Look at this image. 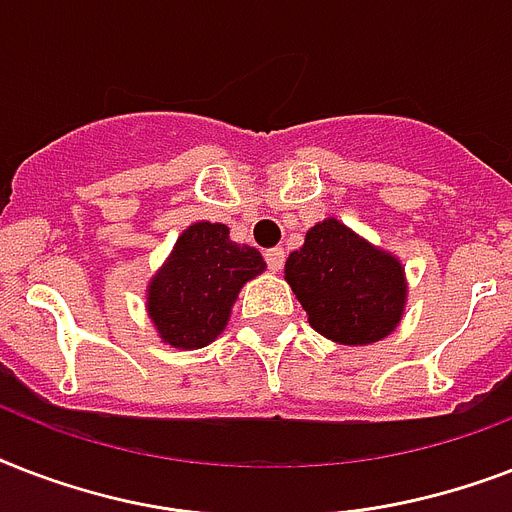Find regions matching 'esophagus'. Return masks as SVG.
<instances>
[{"instance_id":"obj_1","label":"esophagus","mask_w":512,"mask_h":512,"mask_svg":"<svg viewBox=\"0 0 512 512\" xmlns=\"http://www.w3.org/2000/svg\"><path fill=\"white\" fill-rule=\"evenodd\" d=\"M265 263H268L271 271H281V268H284V249H268V252H265Z\"/></svg>"}]
</instances>
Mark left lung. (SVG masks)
<instances>
[{
    "label": "left lung",
    "instance_id": "obj_1",
    "mask_svg": "<svg viewBox=\"0 0 512 512\" xmlns=\"http://www.w3.org/2000/svg\"><path fill=\"white\" fill-rule=\"evenodd\" d=\"M284 276L311 327L342 345H369L388 337L404 313L401 263L335 217L305 233L303 249L289 255Z\"/></svg>",
    "mask_w": 512,
    "mask_h": 512
}]
</instances>
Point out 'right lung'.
I'll return each instance as SVG.
<instances>
[{
  "label": "right lung",
  "mask_w": 512,
  "mask_h": 512,
  "mask_svg": "<svg viewBox=\"0 0 512 512\" xmlns=\"http://www.w3.org/2000/svg\"><path fill=\"white\" fill-rule=\"evenodd\" d=\"M263 271L260 252L233 244L225 225H191L148 287L151 321L175 348H204L225 329L239 289Z\"/></svg>",
  "instance_id": "add662e5"
}]
</instances>
